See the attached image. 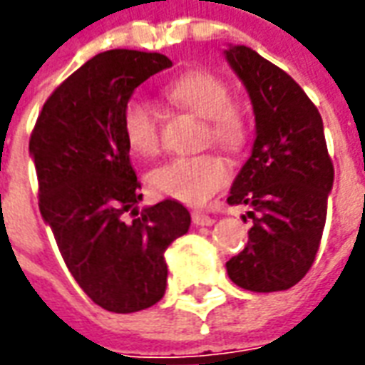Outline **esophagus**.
<instances>
[{
    "instance_id": "1",
    "label": "esophagus",
    "mask_w": 365,
    "mask_h": 365,
    "mask_svg": "<svg viewBox=\"0 0 365 365\" xmlns=\"http://www.w3.org/2000/svg\"><path fill=\"white\" fill-rule=\"evenodd\" d=\"M191 220L195 226H210V224L215 222V218L209 217V215H205V212H199V210H193L191 212Z\"/></svg>"
}]
</instances>
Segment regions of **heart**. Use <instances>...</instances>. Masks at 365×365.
Here are the masks:
<instances>
[{
    "mask_svg": "<svg viewBox=\"0 0 365 365\" xmlns=\"http://www.w3.org/2000/svg\"><path fill=\"white\" fill-rule=\"evenodd\" d=\"M175 106L203 120V141L228 153H240L250 139V121L240 106L232 104L230 86L210 71H187L164 88ZM121 125L129 148L153 156L160 148V129L155 106L143 96H131L121 110ZM230 180V164L215 153L175 156L148 175L150 187L185 205H203Z\"/></svg>",
    "mask_w": 365,
    "mask_h": 365,
    "instance_id": "heart-1",
    "label": "heart"
}]
</instances>
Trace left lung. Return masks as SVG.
Wrapping results in <instances>:
<instances>
[{
	"instance_id": "1",
	"label": "left lung",
	"mask_w": 365,
	"mask_h": 365,
	"mask_svg": "<svg viewBox=\"0 0 365 365\" xmlns=\"http://www.w3.org/2000/svg\"><path fill=\"white\" fill-rule=\"evenodd\" d=\"M226 59L250 93L257 133L228 197L253 207V226L226 271L244 290H288L312 269L325 228L334 168L323 120L302 86L255 50L232 46Z\"/></svg>"
}]
</instances>
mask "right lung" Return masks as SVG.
<instances>
[{"label":"right lung","mask_w":365,"mask_h":365,"mask_svg":"<svg viewBox=\"0 0 365 365\" xmlns=\"http://www.w3.org/2000/svg\"><path fill=\"white\" fill-rule=\"evenodd\" d=\"M166 56L108 50L71 73L44 102L32 129L38 207L67 269L94 304L133 313L160 302L164 251L190 230V210L174 199L143 209L121 110ZM131 212V223L123 218Z\"/></svg>","instance_id":"1"}]
</instances>
